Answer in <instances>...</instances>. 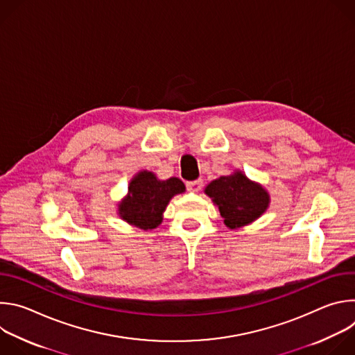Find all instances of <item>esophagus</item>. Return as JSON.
I'll list each match as a JSON object with an SVG mask.
<instances>
[{"instance_id":"esophagus-1","label":"esophagus","mask_w":355,"mask_h":355,"mask_svg":"<svg viewBox=\"0 0 355 355\" xmlns=\"http://www.w3.org/2000/svg\"><path fill=\"white\" fill-rule=\"evenodd\" d=\"M202 185H204V182H202V180H195V181H189L187 182V188L189 192H199Z\"/></svg>"}]
</instances>
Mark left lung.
Masks as SVG:
<instances>
[{
    "mask_svg": "<svg viewBox=\"0 0 355 355\" xmlns=\"http://www.w3.org/2000/svg\"><path fill=\"white\" fill-rule=\"evenodd\" d=\"M204 192L219 209L225 226L232 230L261 218L271 202L268 191L240 170L211 181Z\"/></svg>",
    "mask_w": 355,
    "mask_h": 355,
    "instance_id": "left-lung-1",
    "label": "left lung"
}]
</instances>
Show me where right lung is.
<instances>
[{"label": "right lung", "mask_w": 355, "mask_h": 355, "mask_svg": "<svg viewBox=\"0 0 355 355\" xmlns=\"http://www.w3.org/2000/svg\"><path fill=\"white\" fill-rule=\"evenodd\" d=\"M184 192L185 185L180 178L159 180L155 173L140 170L129 181L126 196L118 202V215L141 230L156 229L170 200Z\"/></svg>", "instance_id": "1"}]
</instances>
